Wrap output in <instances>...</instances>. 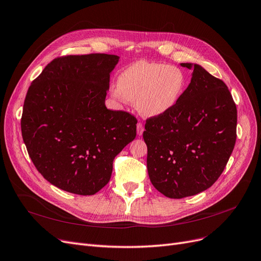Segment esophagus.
<instances>
[{
	"instance_id": "obj_1",
	"label": "esophagus",
	"mask_w": 261,
	"mask_h": 261,
	"mask_svg": "<svg viewBox=\"0 0 261 261\" xmlns=\"http://www.w3.org/2000/svg\"><path fill=\"white\" fill-rule=\"evenodd\" d=\"M143 130H144V127H143V125H142V123H138L137 124V134H138V136H141V135L143 134Z\"/></svg>"
}]
</instances>
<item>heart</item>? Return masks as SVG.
Instances as JSON below:
<instances>
[{
    "mask_svg": "<svg viewBox=\"0 0 261 261\" xmlns=\"http://www.w3.org/2000/svg\"><path fill=\"white\" fill-rule=\"evenodd\" d=\"M185 87L186 76L181 68L139 61L119 75L113 95L119 99L136 101L138 111L145 117H158L173 108Z\"/></svg>",
    "mask_w": 261,
    "mask_h": 261,
    "instance_id": "heart-1",
    "label": "heart"
}]
</instances>
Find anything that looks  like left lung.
<instances>
[{
  "instance_id": "left-lung-1",
  "label": "left lung",
  "mask_w": 261,
  "mask_h": 261,
  "mask_svg": "<svg viewBox=\"0 0 261 261\" xmlns=\"http://www.w3.org/2000/svg\"><path fill=\"white\" fill-rule=\"evenodd\" d=\"M173 108L145 123L147 166L156 190L168 198L199 194L220 178L237 139V107L223 80L198 64Z\"/></svg>"
}]
</instances>
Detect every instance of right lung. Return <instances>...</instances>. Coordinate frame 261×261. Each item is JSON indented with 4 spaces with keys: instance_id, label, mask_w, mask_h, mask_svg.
I'll return each instance as SVG.
<instances>
[{
    "instance_id": "right-lung-1",
    "label": "right lung",
    "mask_w": 261,
    "mask_h": 261,
    "mask_svg": "<svg viewBox=\"0 0 261 261\" xmlns=\"http://www.w3.org/2000/svg\"><path fill=\"white\" fill-rule=\"evenodd\" d=\"M119 57L105 54L55 59L31 83L21 133L36 169L59 189L94 195L112 164L136 137L137 119L105 105Z\"/></svg>"
}]
</instances>
